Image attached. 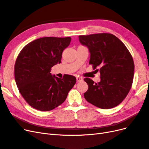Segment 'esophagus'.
<instances>
[{"mask_svg": "<svg viewBox=\"0 0 149 149\" xmlns=\"http://www.w3.org/2000/svg\"><path fill=\"white\" fill-rule=\"evenodd\" d=\"M83 78H81V77H77L76 78V80H77V81L78 82H80V81H83Z\"/></svg>", "mask_w": 149, "mask_h": 149, "instance_id": "obj_1", "label": "esophagus"}]
</instances>
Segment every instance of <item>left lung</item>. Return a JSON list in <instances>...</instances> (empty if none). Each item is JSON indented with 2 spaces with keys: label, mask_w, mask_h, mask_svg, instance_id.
I'll use <instances>...</instances> for the list:
<instances>
[{
  "label": "left lung",
  "mask_w": 149,
  "mask_h": 149,
  "mask_svg": "<svg viewBox=\"0 0 149 149\" xmlns=\"http://www.w3.org/2000/svg\"><path fill=\"white\" fill-rule=\"evenodd\" d=\"M80 43L90 53L89 65L100 72V82L89 78L84 96L88 102L101 109H111L119 105L131 88L134 63L131 54L120 40L111 33L79 36ZM97 67L100 70L96 69Z\"/></svg>",
  "instance_id": "left-lung-1"
}]
</instances>
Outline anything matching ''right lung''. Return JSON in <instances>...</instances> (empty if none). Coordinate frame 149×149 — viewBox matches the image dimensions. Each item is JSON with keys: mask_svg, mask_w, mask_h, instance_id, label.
<instances>
[{"mask_svg": "<svg viewBox=\"0 0 149 149\" xmlns=\"http://www.w3.org/2000/svg\"><path fill=\"white\" fill-rule=\"evenodd\" d=\"M70 37H43L25 45L15 63V79L21 95L35 109L51 111L60 106L74 86L76 79L66 74L52 76V68L60 63L62 53L69 46Z\"/></svg>", "mask_w": 149, "mask_h": 149, "instance_id": "add662e5", "label": "right lung"}]
</instances>
